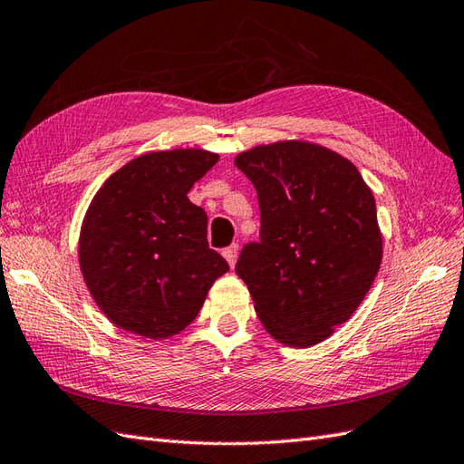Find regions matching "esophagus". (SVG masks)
I'll use <instances>...</instances> for the list:
<instances>
[{
	"label": "esophagus",
	"mask_w": 464,
	"mask_h": 464,
	"mask_svg": "<svg viewBox=\"0 0 464 464\" xmlns=\"http://www.w3.org/2000/svg\"><path fill=\"white\" fill-rule=\"evenodd\" d=\"M237 255H239V245H237V243H233V245L227 246V248H223V256H225V260H227V263H229V266H235Z\"/></svg>",
	"instance_id": "obj_1"
}]
</instances>
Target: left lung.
<instances>
[{"label":"left lung","instance_id":"1","mask_svg":"<svg viewBox=\"0 0 464 464\" xmlns=\"http://www.w3.org/2000/svg\"><path fill=\"white\" fill-rule=\"evenodd\" d=\"M253 182L260 239L237 260L255 312L276 341L310 347L354 314L382 260L374 196L356 166L304 140L235 159Z\"/></svg>","mask_w":464,"mask_h":464}]
</instances>
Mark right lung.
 Masks as SVG:
<instances>
[{"mask_svg":"<svg viewBox=\"0 0 464 464\" xmlns=\"http://www.w3.org/2000/svg\"><path fill=\"white\" fill-rule=\"evenodd\" d=\"M219 160L201 149L159 150L113 172L80 231V268L111 324L166 339L194 322L229 270L208 245V216L188 192Z\"/></svg>","mask_w":464,"mask_h":464,"instance_id":"1","label":"right lung"}]
</instances>
